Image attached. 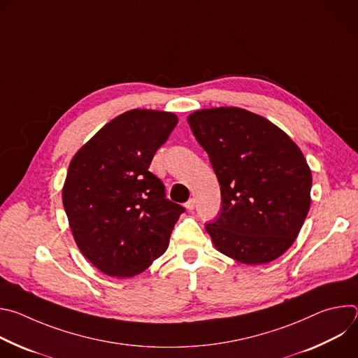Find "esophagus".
I'll return each instance as SVG.
<instances>
[{
	"label": "esophagus",
	"mask_w": 358,
	"mask_h": 358,
	"mask_svg": "<svg viewBox=\"0 0 358 358\" xmlns=\"http://www.w3.org/2000/svg\"><path fill=\"white\" fill-rule=\"evenodd\" d=\"M185 208L188 211H192L195 208V199L194 198H189L187 202H185Z\"/></svg>",
	"instance_id": "obj_1"
}]
</instances>
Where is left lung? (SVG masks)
Returning <instances> with one entry per match:
<instances>
[{"label": "left lung", "mask_w": 358, "mask_h": 358, "mask_svg": "<svg viewBox=\"0 0 358 358\" xmlns=\"http://www.w3.org/2000/svg\"><path fill=\"white\" fill-rule=\"evenodd\" d=\"M188 124L221 187L206 229L215 248L246 265L269 264L294 242L310 208L312 171L294 141L239 108L196 110Z\"/></svg>", "instance_id": "8db88e82"}]
</instances>
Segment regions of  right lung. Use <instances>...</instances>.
I'll use <instances>...</instances> for the list:
<instances>
[{
	"label": "right lung",
	"mask_w": 358,
	"mask_h": 358,
	"mask_svg": "<svg viewBox=\"0 0 358 358\" xmlns=\"http://www.w3.org/2000/svg\"><path fill=\"white\" fill-rule=\"evenodd\" d=\"M177 123L174 113L129 110L101 127L69 164L62 201L71 231L85 258L108 276L145 271L166 252L185 211L148 171Z\"/></svg>",
	"instance_id": "right-lung-1"
}]
</instances>
